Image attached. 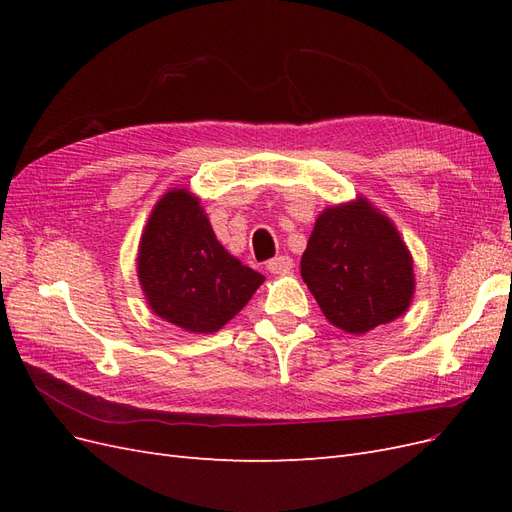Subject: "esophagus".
Returning <instances> with one entry per match:
<instances>
[{
  "instance_id": "obj_1",
  "label": "esophagus",
  "mask_w": 512,
  "mask_h": 512,
  "mask_svg": "<svg viewBox=\"0 0 512 512\" xmlns=\"http://www.w3.org/2000/svg\"><path fill=\"white\" fill-rule=\"evenodd\" d=\"M267 271L275 275H286L292 271V258L290 256H275L267 262Z\"/></svg>"
}]
</instances>
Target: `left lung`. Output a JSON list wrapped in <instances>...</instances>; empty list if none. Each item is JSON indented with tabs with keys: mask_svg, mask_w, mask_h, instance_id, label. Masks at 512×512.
I'll return each mask as SVG.
<instances>
[{
	"mask_svg": "<svg viewBox=\"0 0 512 512\" xmlns=\"http://www.w3.org/2000/svg\"><path fill=\"white\" fill-rule=\"evenodd\" d=\"M301 277L327 320L356 335L399 318L414 294L408 247L363 198L320 213Z\"/></svg>",
	"mask_w": 512,
	"mask_h": 512,
	"instance_id": "obj_1",
	"label": "left lung"
}]
</instances>
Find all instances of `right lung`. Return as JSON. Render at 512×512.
Returning <instances> with one entry per match:
<instances>
[{
  "label": "right lung",
  "instance_id": "add662e5",
  "mask_svg": "<svg viewBox=\"0 0 512 512\" xmlns=\"http://www.w3.org/2000/svg\"><path fill=\"white\" fill-rule=\"evenodd\" d=\"M138 277L153 312L190 333H213L265 282L215 239L198 198L168 192L153 209L138 250Z\"/></svg>",
  "mask_w": 512,
  "mask_h": 512
}]
</instances>
